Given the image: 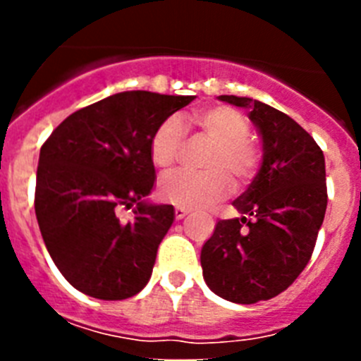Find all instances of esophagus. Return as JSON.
I'll use <instances>...</instances> for the list:
<instances>
[{
  "label": "esophagus",
  "instance_id": "1",
  "mask_svg": "<svg viewBox=\"0 0 361 361\" xmlns=\"http://www.w3.org/2000/svg\"><path fill=\"white\" fill-rule=\"evenodd\" d=\"M188 213H190V209H186V208H180V206H177V208H175V219H177V220L184 219V216H186Z\"/></svg>",
  "mask_w": 361,
  "mask_h": 361
}]
</instances>
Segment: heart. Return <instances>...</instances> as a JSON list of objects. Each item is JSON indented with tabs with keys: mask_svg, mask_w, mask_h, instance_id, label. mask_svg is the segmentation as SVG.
I'll list each match as a JSON object with an SVG mask.
<instances>
[{
	"mask_svg": "<svg viewBox=\"0 0 361 361\" xmlns=\"http://www.w3.org/2000/svg\"><path fill=\"white\" fill-rule=\"evenodd\" d=\"M200 132L213 141L204 161L206 171H173L161 180L159 193L180 208H208L226 199L233 191V178L238 184L250 183L260 168L262 153L250 139V121L240 110L226 104L197 111ZM184 141V124L178 117H168L159 124L149 142L153 164L168 168L175 162Z\"/></svg>",
	"mask_w": 361,
	"mask_h": 361,
	"instance_id": "1",
	"label": "heart"
}]
</instances>
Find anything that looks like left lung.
<instances>
[{
	"mask_svg": "<svg viewBox=\"0 0 361 361\" xmlns=\"http://www.w3.org/2000/svg\"><path fill=\"white\" fill-rule=\"evenodd\" d=\"M245 108L262 137V164L233 206L240 219L219 220L202 245L208 288L235 304L280 295L311 258L327 208L325 159L296 121L257 99L219 95Z\"/></svg>",
	"mask_w": 361,
	"mask_h": 361,
	"instance_id": "8db88e82",
	"label": "left lung"
}]
</instances>
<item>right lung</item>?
Listing matches in <instances>:
<instances>
[{
	"mask_svg": "<svg viewBox=\"0 0 361 361\" xmlns=\"http://www.w3.org/2000/svg\"><path fill=\"white\" fill-rule=\"evenodd\" d=\"M193 95L145 90L114 94L73 111L44 141L36 178V216L57 269L99 300L137 295L175 219L170 204H149L155 168L149 142ZM134 209L121 223L115 209Z\"/></svg>",
	"mask_w": 361,
	"mask_h": 361,
	"instance_id": "obj_1",
	"label": "right lung"
}]
</instances>
